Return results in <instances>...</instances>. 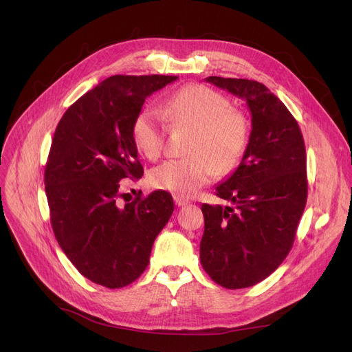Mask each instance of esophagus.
Listing matches in <instances>:
<instances>
[{
  "mask_svg": "<svg viewBox=\"0 0 352 352\" xmlns=\"http://www.w3.org/2000/svg\"><path fill=\"white\" fill-rule=\"evenodd\" d=\"M174 201H175V204L178 206V207H184V206H187L188 204V199H186V198H181V197H174Z\"/></svg>",
  "mask_w": 352,
  "mask_h": 352,
  "instance_id": "34e87169",
  "label": "esophagus"
}]
</instances>
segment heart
Here are the masks:
<instances>
[{"instance_id": "b5f03b06", "label": "heart", "mask_w": 352, "mask_h": 352, "mask_svg": "<svg viewBox=\"0 0 352 352\" xmlns=\"http://www.w3.org/2000/svg\"><path fill=\"white\" fill-rule=\"evenodd\" d=\"M160 113L146 108L135 117L133 138L138 150L157 160L165 144L166 126L192 128L184 160L165 161L150 174V184L177 197H191L208 184L215 174H227L244 157L250 144L248 117L215 89L194 84L184 87L161 101Z\"/></svg>"}]
</instances>
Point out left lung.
<instances>
[{"label":"left lung","mask_w":352,"mask_h":352,"mask_svg":"<svg viewBox=\"0 0 352 352\" xmlns=\"http://www.w3.org/2000/svg\"><path fill=\"white\" fill-rule=\"evenodd\" d=\"M243 98L251 135L238 168L217 187L234 207L202 204V268L218 285L238 289L265 280L292 248L307 204V155L300 125L261 82L208 77Z\"/></svg>","instance_id":"obj_1"}]
</instances>
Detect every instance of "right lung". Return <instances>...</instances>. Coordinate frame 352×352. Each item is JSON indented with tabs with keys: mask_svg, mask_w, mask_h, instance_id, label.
<instances>
[{
	"mask_svg": "<svg viewBox=\"0 0 352 352\" xmlns=\"http://www.w3.org/2000/svg\"><path fill=\"white\" fill-rule=\"evenodd\" d=\"M174 76H113L74 102L55 128L44 182L55 238L85 278L107 288L134 283L168 223L166 191L118 206L121 181L144 170L133 124L153 92Z\"/></svg>",
	"mask_w": 352,
	"mask_h": 352,
	"instance_id": "right-lung-1",
	"label": "right lung"
}]
</instances>
